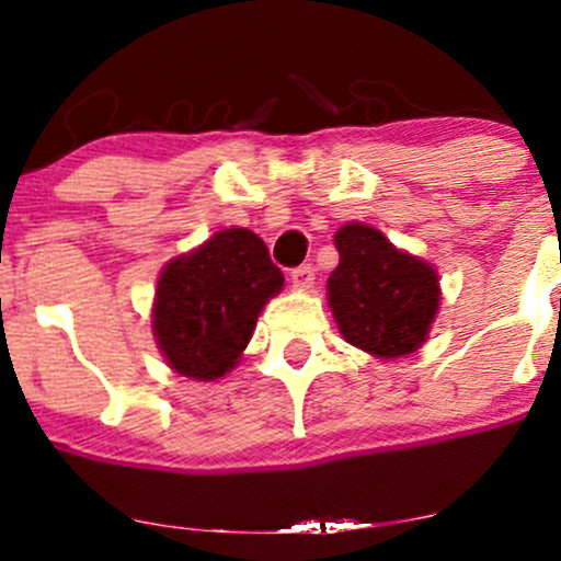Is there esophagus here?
Listing matches in <instances>:
<instances>
[{
    "instance_id": "34e87169",
    "label": "esophagus",
    "mask_w": 561,
    "mask_h": 561,
    "mask_svg": "<svg viewBox=\"0 0 561 561\" xmlns=\"http://www.w3.org/2000/svg\"><path fill=\"white\" fill-rule=\"evenodd\" d=\"M290 282L296 290H309L314 285V268L312 265H298V268L290 271Z\"/></svg>"
}]
</instances>
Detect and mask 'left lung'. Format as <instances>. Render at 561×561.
<instances>
[{"label": "left lung", "mask_w": 561, "mask_h": 561, "mask_svg": "<svg viewBox=\"0 0 561 561\" xmlns=\"http://www.w3.org/2000/svg\"><path fill=\"white\" fill-rule=\"evenodd\" d=\"M333 241L339 265L328 276V307L342 336L377 358L415 353L432 331L443 296L434 265L360 222L344 225Z\"/></svg>", "instance_id": "obj_1"}]
</instances>
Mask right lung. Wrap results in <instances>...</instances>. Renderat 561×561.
Returning <instances> with one entry per match:
<instances>
[{"label":"right lung","mask_w":561,"mask_h":561,"mask_svg":"<svg viewBox=\"0 0 561 561\" xmlns=\"http://www.w3.org/2000/svg\"><path fill=\"white\" fill-rule=\"evenodd\" d=\"M285 285L263 239L247 228L214 233L162 268L151 328L181 377L214 382L239 364L265 304Z\"/></svg>","instance_id":"right-lung-1"}]
</instances>
